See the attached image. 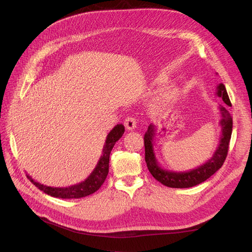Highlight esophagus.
Instances as JSON below:
<instances>
[{
    "label": "esophagus",
    "mask_w": 252,
    "mask_h": 252,
    "mask_svg": "<svg viewBox=\"0 0 252 252\" xmlns=\"http://www.w3.org/2000/svg\"><path fill=\"white\" fill-rule=\"evenodd\" d=\"M124 125L127 130H133V129L136 127V120L132 117H128L125 119Z\"/></svg>",
    "instance_id": "1"
}]
</instances>
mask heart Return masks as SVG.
Listing matches in <instances>:
<instances>
[{"label":"heart","instance_id":"b5f03b06","mask_svg":"<svg viewBox=\"0 0 252 252\" xmlns=\"http://www.w3.org/2000/svg\"><path fill=\"white\" fill-rule=\"evenodd\" d=\"M179 94H180V89L178 87L171 86L169 88H167L166 91H164V93L161 94V96L158 98V101L154 106V109L158 112L168 109L170 106L177 101Z\"/></svg>","mask_w":252,"mask_h":252}]
</instances>
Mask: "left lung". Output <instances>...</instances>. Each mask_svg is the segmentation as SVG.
Instances as JSON below:
<instances>
[{"mask_svg": "<svg viewBox=\"0 0 252 252\" xmlns=\"http://www.w3.org/2000/svg\"><path fill=\"white\" fill-rule=\"evenodd\" d=\"M216 94L218 96L222 97V100L226 104V106H219L220 114V142L215 154L208 161L199 167H195L194 169L177 172L162 168L158 162L154 148L157 127L154 124H150L148 126L147 131L144 135L145 161H146L149 172L152 174V177L159 183H162L163 185L171 188H189L196 186L209 179L224 164L232 133V118L229 110H228V107H230L231 103L223 83L219 84Z\"/></svg>", "mask_w": 252, "mask_h": 252, "instance_id": "1", "label": "left lung"}]
</instances>
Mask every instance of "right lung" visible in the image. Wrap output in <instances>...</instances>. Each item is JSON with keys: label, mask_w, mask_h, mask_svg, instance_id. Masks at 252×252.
Listing matches in <instances>:
<instances>
[{"label": "right lung", "mask_w": 252, "mask_h": 252, "mask_svg": "<svg viewBox=\"0 0 252 252\" xmlns=\"http://www.w3.org/2000/svg\"><path fill=\"white\" fill-rule=\"evenodd\" d=\"M124 131L125 127L122 124H118L117 126L113 127L112 130L108 133L107 138H106L103 147V154L100 159H98L95 168L89 174V177L85 181L79 183V184H75L69 187H50L40 184L39 182H35L32 177H29L28 174L27 178L33 185H35L45 193L55 197H60V199H81V197L93 194L97 189H100L106 178H107V174L109 171L110 152L116 142L122 138Z\"/></svg>", "instance_id": "right-lung-1"}]
</instances>
